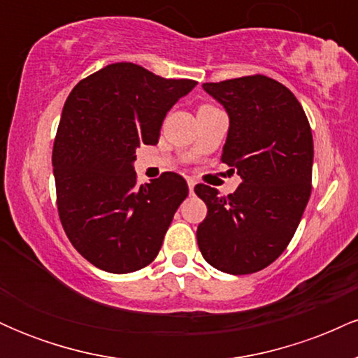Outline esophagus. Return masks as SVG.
I'll return each instance as SVG.
<instances>
[{
  "instance_id": "obj_1",
  "label": "esophagus",
  "mask_w": 358,
  "mask_h": 358,
  "mask_svg": "<svg viewBox=\"0 0 358 358\" xmlns=\"http://www.w3.org/2000/svg\"><path fill=\"white\" fill-rule=\"evenodd\" d=\"M187 183H188V190H190V193H193V187H195V180L192 178V176H188L187 178Z\"/></svg>"
}]
</instances>
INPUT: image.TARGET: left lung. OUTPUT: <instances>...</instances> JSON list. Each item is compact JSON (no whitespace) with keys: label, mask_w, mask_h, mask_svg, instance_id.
Returning <instances> with one entry per match:
<instances>
[{"label":"left lung","mask_w":358,"mask_h":358,"mask_svg":"<svg viewBox=\"0 0 358 358\" xmlns=\"http://www.w3.org/2000/svg\"><path fill=\"white\" fill-rule=\"evenodd\" d=\"M229 114L222 163L242 183L222 196L199 183L207 205L196 229L202 256L229 274H252L281 256L311 195L313 136L294 94L266 76L203 84Z\"/></svg>","instance_id":"left-lung-1"}]
</instances>
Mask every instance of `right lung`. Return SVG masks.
Returning a JSON list of instances; mask_svg holds the SVG:
<instances>
[{"label": "right lung", "mask_w": 358, "mask_h": 358, "mask_svg": "<svg viewBox=\"0 0 358 358\" xmlns=\"http://www.w3.org/2000/svg\"><path fill=\"white\" fill-rule=\"evenodd\" d=\"M195 85L119 62L82 79L65 101L52 153L57 208L69 241L96 268L126 274L158 256L188 185L165 171L139 187L133 163Z\"/></svg>", "instance_id": "add662e5"}]
</instances>
